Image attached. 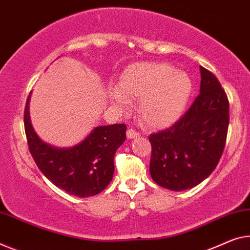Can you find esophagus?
I'll return each instance as SVG.
<instances>
[{
	"instance_id": "1",
	"label": "esophagus",
	"mask_w": 250,
	"mask_h": 250,
	"mask_svg": "<svg viewBox=\"0 0 250 250\" xmlns=\"http://www.w3.org/2000/svg\"><path fill=\"white\" fill-rule=\"evenodd\" d=\"M126 135H127V138H129V140H133V138H137L138 136H140V133H137L136 130L130 128L127 130Z\"/></svg>"
}]
</instances>
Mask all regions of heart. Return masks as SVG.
I'll list each match as a JSON object with an SVG mask.
<instances>
[{"mask_svg": "<svg viewBox=\"0 0 250 250\" xmlns=\"http://www.w3.org/2000/svg\"><path fill=\"white\" fill-rule=\"evenodd\" d=\"M118 86L109 93L114 105L125 109L130 98H140L138 112L153 128H167L178 122L193 93L191 77L164 62L132 64L121 75Z\"/></svg>", "mask_w": 250, "mask_h": 250, "instance_id": "b5f03b06", "label": "heart"}]
</instances>
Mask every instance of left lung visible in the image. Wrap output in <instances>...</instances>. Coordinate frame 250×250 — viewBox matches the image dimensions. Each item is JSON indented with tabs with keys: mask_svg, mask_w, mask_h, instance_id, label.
<instances>
[{
	"mask_svg": "<svg viewBox=\"0 0 250 250\" xmlns=\"http://www.w3.org/2000/svg\"><path fill=\"white\" fill-rule=\"evenodd\" d=\"M200 95L172 127L149 136V173L165 189L184 191L212 173L225 148L229 102L216 76L200 67Z\"/></svg>",
	"mask_w": 250,
	"mask_h": 250,
	"instance_id": "8db88e82",
	"label": "left lung"
}]
</instances>
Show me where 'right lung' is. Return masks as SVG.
Returning <instances> with one entry per match:
<instances>
[{
	"instance_id": "right-lung-1",
	"label": "right lung",
	"mask_w": 250,
	"mask_h": 250,
	"mask_svg": "<svg viewBox=\"0 0 250 250\" xmlns=\"http://www.w3.org/2000/svg\"><path fill=\"white\" fill-rule=\"evenodd\" d=\"M30 93L24 110V128L30 153L38 167L56 187L79 198L101 193L112 181L114 155L126 140L124 124L96 126L72 146L57 147L42 141L30 118Z\"/></svg>"
}]
</instances>
